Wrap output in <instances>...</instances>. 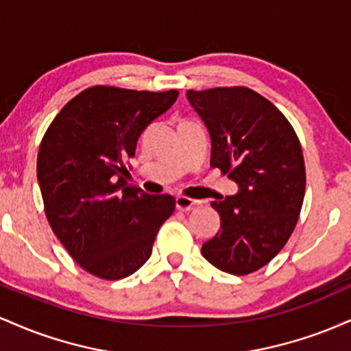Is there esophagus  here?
Masks as SVG:
<instances>
[{"instance_id": "34e87169", "label": "esophagus", "mask_w": 351, "mask_h": 351, "mask_svg": "<svg viewBox=\"0 0 351 351\" xmlns=\"http://www.w3.org/2000/svg\"><path fill=\"white\" fill-rule=\"evenodd\" d=\"M201 206V201L198 199H193V198H186V196H178L176 198V208L180 209V211H191V209L195 208H199Z\"/></svg>"}]
</instances>
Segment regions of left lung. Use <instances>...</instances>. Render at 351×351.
Wrapping results in <instances>:
<instances>
[{
  "mask_svg": "<svg viewBox=\"0 0 351 351\" xmlns=\"http://www.w3.org/2000/svg\"><path fill=\"white\" fill-rule=\"evenodd\" d=\"M211 136V167L236 181L234 196L213 201L221 229L201 254L215 267L247 276L269 264L295 229L305 163L284 114L247 87L188 90Z\"/></svg>",
  "mask_w": 351,
  "mask_h": 351,
  "instance_id": "left-lung-1",
  "label": "left lung"
}]
</instances>
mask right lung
I'll return each mask as SVG.
<instances>
[{
	"instance_id": "obj_1",
	"label": "right lung",
	"mask_w": 351,
	"mask_h": 351,
	"mask_svg": "<svg viewBox=\"0 0 351 351\" xmlns=\"http://www.w3.org/2000/svg\"><path fill=\"white\" fill-rule=\"evenodd\" d=\"M178 90L94 86L69 100L43 136L38 180L44 211L60 244L84 271L119 280L152 256L153 241L175 211L170 195L128 186L127 160Z\"/></svg>"
}]
</instances>
